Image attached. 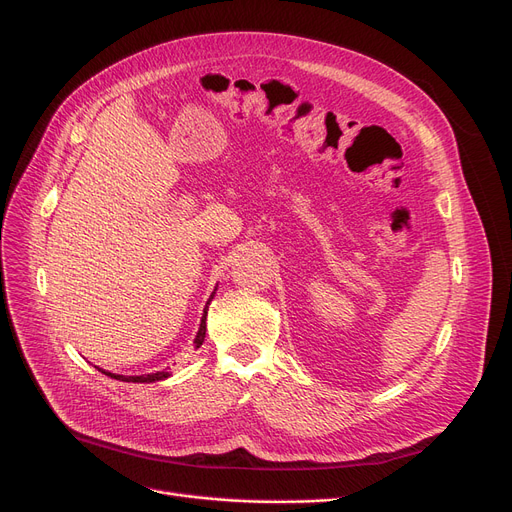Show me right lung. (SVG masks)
Here are the masks:
<instances>
[{"label":"right lung","instance_id":"right-lung-1","mask_svg":"<svg viewBox=\"0 0 512 512\" xmlns=\"http://www.w3.org/2000/svg\"><path fill=\"white\" fill-rule=\"evenodd\" d=\"M218 290V288H215ZM215 290L211 292V297H209V301H207V305L211 303V299L215 297ZM207 305H205V309H203V317H201V324H199V332H197V336H195V346L199 348L201 344H203V340H205V330H207V324H205V319H207ZM101 373H105V375H110V378H114V380H120V382H132V384H151V382H159V380H166V378H170V371H155V373H145V375H118V373H110V371H103L101 369Z\"/></svg>","mask_w":512,"mask_h":512}]
</instances>
